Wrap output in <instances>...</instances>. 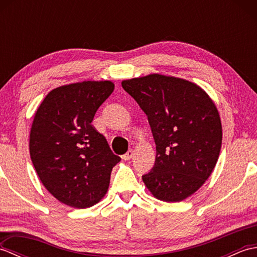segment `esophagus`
<instances>
[{
	"instance_id": "obj_1",
	"label": "esophagus",
	"mask_w": 257,
	"mask_h": 257,
	"mask_svg": "<svg viewBox=\"0 0 257 257\" xmlns=\"http://www.w3.org/2000/svg\"><path fill=\"white\" fill-rule=\"evenodd\" d=\"M133 156H134V151L133 150H129L128 152H127V154H125V155H123L122 156V159L123 160H130V159H132V158H133Z\"/></svg>"
}]
</instances>
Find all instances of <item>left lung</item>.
Here are the masks:
<instances>
[{
	"label": "left lung",
	"mask_w": 257,
	"mask_h": 257,
	"mask_svg": "<svg viewBox=\"0 0 257 257\" xmlns=\"http://www.w3.org/2000/svg\"><path fill=\"white\" fill-rule=\"evenodd\" d=\"M122 88L148 117L156 161L143 176L158 200L180 202L204 184L222 145V124L214 101L200 86L160 74L121 81Z\"/></svg>",
	"instance_id": "left-lung-1"
}]
</instances>
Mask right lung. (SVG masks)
Wrapping results in <instances>:
<instances>
[{"label":"right lung","mask_w":257,"mask_h":257,"mask_svg":"<svg viewBox=\"0 0 257 257\" xmlns=\"http://www.w3.org/2000/svg\"><path fill=\"white\" fill-rule=\"evenodd\" d=\"M113 89L110 80L64 85L48 92L35 112L30 133L33 166L48 192L68 206L98 203L120 161L91 124Z\"/></svg>","instance_id":"add662e5"}]
</instances>
